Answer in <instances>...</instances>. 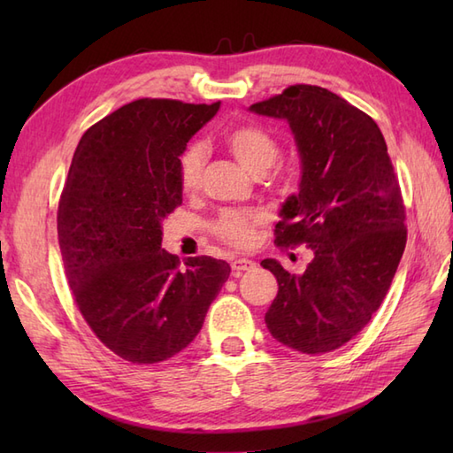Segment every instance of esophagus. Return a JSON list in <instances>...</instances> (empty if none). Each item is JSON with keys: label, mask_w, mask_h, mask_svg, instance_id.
<instances>
[{"label": "esophagus", "mask_w": 453, "mask_h": 453, "mask_svg": "<svg viewBox=\"0 0 453 453\" xmlns=\"http://www.w3.org/2000/svg\"><path fill=\"white\" fill-rule=\"evenodd\" d=\"M251 268H255V261H251V258H234L232 261L234 276H242L245 271H251Z\"/></svg>", "instance_id": "obj_1"}]
</instances>
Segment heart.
Returning <instances> with one entry per match:
<instances>
[{
  "label": "heart",
  "instance_id": "1",
  "mask_svg": "<svg viewBox=\"0 0 453 453\" xmlns=\"http://www.w3.org/2000/svg\"><path fill=\"white\" fill-rule=\"evenodd\" d=\"M226 148L239 161L245 171L255 177H261L274 165L278 157V143L265 128L255 124H242L229 128L224 136ZM202 169H204V150L198 143H192L179 159V179L185 192L196 190L200 185ZM263 218L257 211L249 210H226L214 224V234L239 249H247L255 243L257 226Z\"/></svg>",
  "mask_w": 453,
  "mask_h": 453
}]
</instances>
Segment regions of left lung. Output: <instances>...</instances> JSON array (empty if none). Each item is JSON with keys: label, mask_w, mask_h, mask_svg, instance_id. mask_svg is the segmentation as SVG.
I'll list each match as a JSON object with an SVG mask.
<instances>
[{"label": "left lung", "mask_w": 453, "mask_h": 453, "mask_svg": "<svg viewBox=\"0 0 453 453\" xmlns=\"http://www.w3.org/2000/svg\"><path fill=\"white\" fill-rule=\"evenodd\" d=\"M249 111L290 127L302 177L278 214L276 243L313 251L302 274L261 261L278 280L266 326L294 350L331 352L380 310L405 251V206L386 140L368 114L315 85H292Z\"/></svg>", "instance_id": "left-lung-1"}]
</instances>
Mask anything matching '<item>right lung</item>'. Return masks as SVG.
I'll use <instances>...</instances> for the list:
<instances>
[{
	"instance_id": "1",
	"label": "right lung",
	"mask_w": 453,
	"mask_h": 453,
	"mask_svg": "<svg viewBox=\"0 0 453 453\" xmlns=\"http://www.w3.org/2000/svg\"><path fill=\"white\" fill-rule=\"evenodd\" d=\"M219 103L138 99L83 134L58 206V242L83 319L132 364L180 352L204 325L232 268L161 249L182 202L179 159Z\"/></svg>"
}]
</instances>
